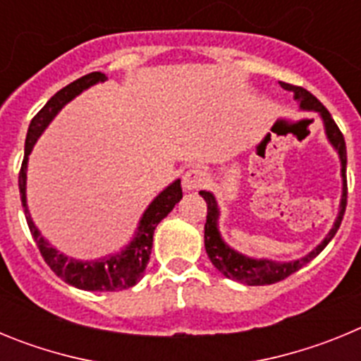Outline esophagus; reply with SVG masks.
I'll use <instances>...</instances> for the list:
<instances>
[{
	"label": "esophagus",
	"mask_w": 361,
	"mask_h": 361,
	"mask_svg": "<svg viewBox=\"0 0 361 361\" xmlns=\"http://www.w3.org/2000/svg\"><path fill=\"white\" fill-rule=\"evenodd\" d=\"M206 180H208L206 171L200 170V168H190L183 177V186L186 191H195L200 190L206 184Z\"/></svg>",
	"instance_id": "34e87169"
}]
</instances>
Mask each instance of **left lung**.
I'll return each instance as SVG.
<instances>
[{"instance_id":"8db88e82","label":"left lung","mask_w":361,"mask_h":361,"mask_svg":"<svg viewBox=\"0 0 361 361\" xmlns=\"http://www.w3.org/2000/svg\"><path fill=\"white\" fill-rule=\"evenodd\" d=\"M283 90L293 92L295 99L298 101L300 110L307 111H318L324 121L325 135L329 139V142L333 145V148L338 152V157L342 162V178H343V188H342V202H340V212H338L336 220H334V226L327 237L322 240V244H318L314 250L311 251L305 257L298 258V260H293V262H273V260H267V258H250L245 255L238 253V251L231 250L222 237H220L219 231V206H216V200L213 197V193L209 191H199L200 195L204 197L206 204H208V216H206V226H204V245H206V253H208L209 260H212L213 266L222 273L224 276L231 280H238L242 283H247V286H269V283L280 282V280L288 279L289 275L296 273L300 267H304L305 264L311 262L312 258L317 257L325 245L329 244L331 238L336 235L338 228L342 224L343 213H345L347 206V180H345V170H347V149H345V139H343L342 132L336 126L334 119L331 117L329 110L324 106V104L318 101L311 92H307L302 86L289 85V82H280Z\"/></svg>"}]
</instances>
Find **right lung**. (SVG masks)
<instances>
[{
	"label": "right lung",
	"instance_id": "add662e5",
	"mask_svg": "<svg viewBox=\"0 0 361 361\" xmlns=\"http://www.w3.org/2000/svg\"><path fill=\"white\" fill-rule=\"evenodd\" d=\"M106 79V75L101 72L86 73V75L75 79L73 82L66 85L65 88H61L54 97H50L49 103L37 111V116L32 119L30 126H28L27 141H25L23 164H21V170H19V195H21V204H23L25 208L28 229H30L41 257L44 258V262L49 264L50 269L59 279H63L66 283L73 286V288L85 289V291H121V289H128L132 286H135L142 279L146 266L149 262V255H152L153 245V231H155L159 222L175 208V204L183 199V188H180V180L177 178L166 190H162L152 200V204L146 208V212L142 213L141 220H139V226H137L135 237L132 238V242L123 251H119V253L108 255V257L99 258V260H85L82 262V260L68 258L66 255L59 253L56 247H52L49 242L44 240L43 235L37 229V226L34 224V220H32L27 208L28 155H30L32 148L36 145L37 137L49 126V123L56 117L57 111L61 110L68 101H72L75 95L81 94L82 90L90 88L95 82H104Z\"/></svg>",
	"mask_w": 361,
	"mask_h": 361
}]
</instances>
